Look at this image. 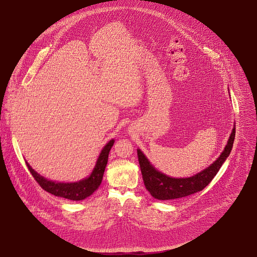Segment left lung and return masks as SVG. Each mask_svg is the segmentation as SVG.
<instances>
[{"instance_id":"1","label":"left lung","mask_w":257,"mask_h":257,"mask_svg":"<svg viewBox=\"0 0 257 257\" xmlns=\"http://www.w3.org/2000/svg\"><path fill=\"white\" fill-rule=\"evenodd\" d=\"M235 127L230 135L225 150L208 168L189 178H172L158 171L143 155L137 150L139 166L145 188L151 195L159 200H169L185 197L204 189L216 175L226 159L231 154L235 139Z\"/></svg>"}]
</instances>
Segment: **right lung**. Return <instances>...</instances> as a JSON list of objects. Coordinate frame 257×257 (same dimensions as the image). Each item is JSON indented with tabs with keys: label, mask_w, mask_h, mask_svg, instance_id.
<instances>
[{
	"label": "right lung",
	"mask_w": 257,
	"mask_h": 257,
	"mask_svg": "<svg viewBox=\"0 0 257 257\" xmlns=\"http://www.w3.org/2000/svg\"><path fill=\"white\" fill-rule=\"evenodd\" d=\"M115 140L112 139L109 140L102 149V151L99 154V157L96 161V164L94 166L93 171L89 175V177L75 183H57L50 181L40 174L36 173L26 162V166L28 170L30 171L31 175L35 179V181L39 183V185L46 190L47 192L58 196V197H63L67 198L70 200H82L85 199L86 197L90 196L100 185L104 169L107 163V158H108V153L111 151L112 146L114 145Z\"/></svg>",
	"instance_id": "add662e5"
}]
</instances>
